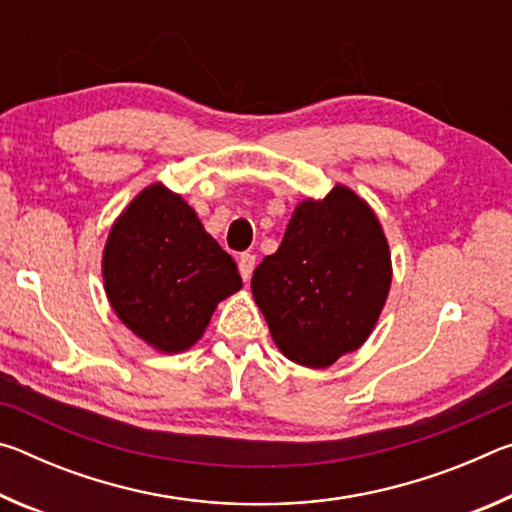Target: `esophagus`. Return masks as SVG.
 I'll use <instances>...</instances> for the list:
<instances>
[{"label":"esophagus","instance_id":"esophagus-1","mask_svg":"<svg viewBox=\"0 0 512 512\" xmlns=\"http://www.w3.org/2000/svg\"><path fill=\"white\" fill-rule=\"evenodd\" d=\"M253 268H255V255L253 253H241L239 255V273L244 277V282L250 280V275H253Z\"/></svg>","mask_w":512,"mask_h":512}]
</instances>
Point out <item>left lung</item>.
I'll return each mask as SVG.
<instances>
[{"label": "left lung", "mask_w": 512, "mask_h": 512, "mask_svg": "<svg viewBox=\"0 0 512 512\" xmlns=\"http://www.w3.org/2000/svg\"><path fill=\"white\" fill-rule=\"evenodd\" d=\"M391 253L368 203L336 185L302 201L277 253L255 268L253 298L277 348L327 368L368 339L391 289Z\"/></svg>", "instance_id": "8db88e82"}]
</instances>
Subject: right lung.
<instances>
[{"label": "right lung", "instance_id": "right-lung-1", "mask_svg": "<svg viewBox=\"0 0 512 512\" xmlns=\"http://www.w3.org/2000/svg\"><path fill=\"white\" fill-rule=\"evenodd\" d=\"M103 284L135 336L160 352H183L201 339L216 305L241 289V275L192 207L155 183L112 225Z\"/></svg>", "mask_w": 512, "mask_h": 512}]
</instances>
